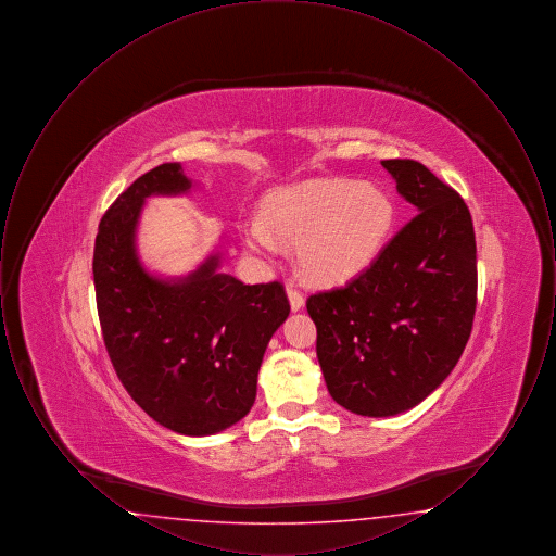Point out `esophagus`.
<instances>
[{
  "label": "esophagus",
  "mask_w": 556,
  "mask_h": 556,
  "mask_svg": "<svg viewBox=\"0 0 556 556\" xmlns=\"http://www.w3.org/2000/svg\"><path fill=\"white\" fill-rule=\"evenodd\" d=\"M288 298H290L291 311H300L304 306V295L293 283H288Z\"/></svg>",
  "instance_id": "1"
}]
</instances>
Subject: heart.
Segmentation results:
<instances>
[{
	"instance_id": "1",
	"label": "heart",
	"mask_w": 556,
	"mask_h": 556,
	"mask_svg": "<svg viewBox=\"0 0 556 556\" xmlns=\"http://www.w3.org/2000/svg\"><path fill=\"white\" fill-rule=\"evenodd\" d=\"M394 225L396 206L386 189L313 179L268 191L261 216L243 218L239 231L256 252H273L277 241L295 245L302 275L331 286L367 270L386 250Z\"/></svg>"
}]
</instances>
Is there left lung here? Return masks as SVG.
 I'll return each mask as SVG.
<instances>
[{
  "label": "left lung",
  "instance_id": "1",
  "mask_svg": "<svg viewBox=\"0 0 556 556\" xmlns=\"http://www.w3.org/2000/svg\"><path fill=\"white\" fill-rule=\"evenodd\" d=\"M417 214L345 288L306 300L331 397L363 417L424 402L458 363L477 304V248L465 200L417 160H381Z\"/></svg>",
  "mask_w": 556,
  "mask_h": 556
}]
</instances>
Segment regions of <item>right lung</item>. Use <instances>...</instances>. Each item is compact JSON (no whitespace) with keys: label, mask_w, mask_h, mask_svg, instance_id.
<instances>
[{"label":"right lung","mask_w":556,"mask_h":556,"mask_svg":"<svg viewBox=\"0 0 556 556\" xmlns=\"http://www.w3.org/2000/svg\"><path fill=\"white\" fill-rule=\"evenodd\" d=\"M166 162L127 187L100 220L93 283L108 356L129 396L162 427L212 435L243 419L268 340L290 315L279 281L243 286L220 256L184 279H160L137 258V220L150 195L186 193Z\"/></svg>","instance_id":"add662e5"}]
</instances>
